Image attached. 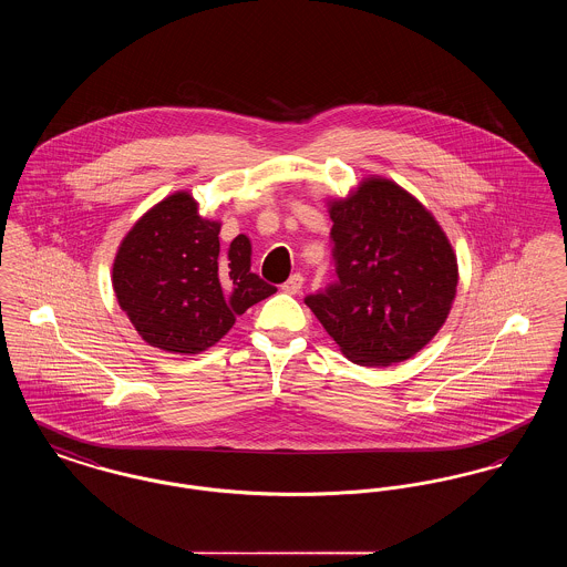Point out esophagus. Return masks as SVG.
<instances>
[{
  "label": "esophagus",
  "mask_w": 567,
  "mask_h": 567,
  "mask_svg": "<svg viewBox=\"0 0 567 567\" xmlns=\"http://www.w3.org/2000/svg\"><path fill=\"white\" fill-rule=\"evenodd\" d=\"M301 285H303V276H301V274H293V276L282 285V291L289 293V296H296V293H299Z\"/></svg>",
  "instance_id": "obj_1"
}]
</instances>
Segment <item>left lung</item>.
<instances>
[{
  "mask_svg": "<svg viewBox=\"0 0 567 567\" xmlns=\"http://www.w3.org/2000/svg\"><path fill=\"white\" fill-rule=\"evenodd\" d=\"M338 280L308 308L359 365L421 351L457 293V255L432 213L393 181L372 176L329 202Z\"/></svg>",
  "mask_w": 567,
  "mask_h": 567,
  "instance_id": "1",
  "label": "left lung"
}]
</instances>
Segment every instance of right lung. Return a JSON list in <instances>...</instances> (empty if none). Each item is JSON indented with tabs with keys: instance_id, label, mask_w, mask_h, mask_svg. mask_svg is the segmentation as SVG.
<instances>
[{
	"instance_id": "add662e5",
	"label": "right lung",
	"mask_w": 567,
	"mask_h": 567,
	"mask_svg": "<svg viewBox=\"0 0 567 567\" xmlns=\"http://www.w3.org/2000/svg\"><path fill=\"white\" fill-rule=\"evenodd\" d=\"M220 223L197 213L189 190H176L135 220L116 250L112 287L142 340L176 354L215 347L276 287L250 271V240L218 243Z\"/></svg>"
}]
</instances>
